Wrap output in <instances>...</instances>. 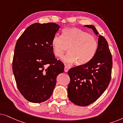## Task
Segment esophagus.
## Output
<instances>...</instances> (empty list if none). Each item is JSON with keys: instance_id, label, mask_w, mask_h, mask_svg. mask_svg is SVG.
<instances>
[{"instance_id": "obj_1", "label": "esophagus", "mask_w": 123, "mask_h": 123, "mask_svg": "<svg viewBox=\"0 0 123 123\" xmlns=\"http://www.w3.org/2000/svg\"><path fill=\"white\" fill-rule=\"evenodd\" d=\"M68 70H69V68H68V67L67 66H65V68H64L65 72H66V73H67V72H68Z\"/></svg>"}]
</instances>
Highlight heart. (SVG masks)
<instances>
[{"mask_svg": "<svg viewBox=\"0 0 123 123\" xmlns=\"http://www.w3.org/2000/svg\"><path fill=\"white\" fill-rule=\"evenodd\" d=\"M52 47L55 56L62 57L68 47L69 53L62 58L68 63L75 62L78 65L89 62L94 56L98 42L94 36L77 27L63 29L62 37L55 35L52 39Z\"/></svg>", "mask_w": 123, "mask_h": 123, "instance_id": "1", "label": "heart"}]
</instances>
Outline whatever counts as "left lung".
<instances>
[{"label": "left lung", "mask_w": 123, "mask_h": 123, "mask_svg": "<svg viewBox=\"0 0 123 123\" xmlns=\"http://www.w3.org/2000/svg\"><path fill=\"white\" fill-rule=\"evenodd\" d=\"M96 35L98 32L93 25H86ZM112 55L108 43L98 35V48L89 62L71 68L68 71L70 81L68 88V97L75 105L86 106L92 104L108 87L111 79Z\"/></svg>", "instance_id": "8db88e82"}]
</instances>
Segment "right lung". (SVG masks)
<instances>
[{
  "mask_svg": "<svg viewBox=\"0 0 123 123\" xmlns=\"http://www.w3.org/2000/svg\"><path fill=\"white\" fill-rule=\"evenodd\" d=\"M60 28L55 23H35L18 39L12 70L16 85L25 98L32 103L50 98L56 78L64 72V64L55 58L52 40Z\"/></svg>",
  "mask_w": 123,
  "mask_h": 123,
  "instance_id": "1",
  "label": "right lung"
}]
</instances>
